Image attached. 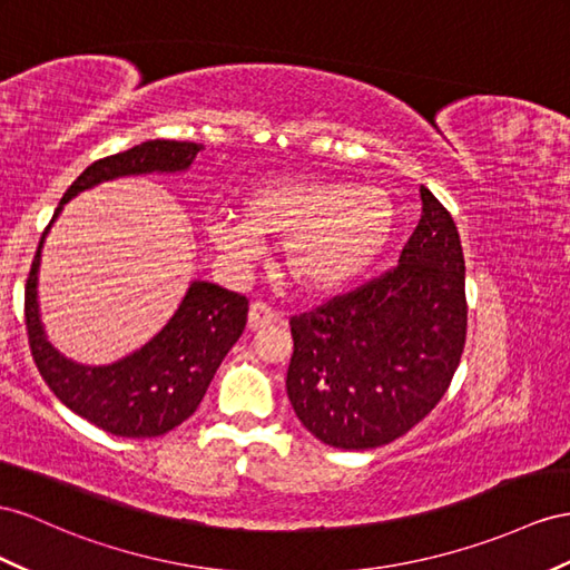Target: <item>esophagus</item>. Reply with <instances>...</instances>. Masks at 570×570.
Here are the masks:
<instances>
[{"label": "esophagus", "mask_w": 570, "mask_h": 570, "mask_svg": "<svg viewBox=\"0 0 570 570\" xmlns=\"http://www.w3.org/2000/svg\"><path fill=\"white\" fill-rule=\"evenodd\" d=\"M276 320H279V313H276L274 308H269L267 303L255 301L250 305V313H247V327H250V330H262V327L274 325Z\"/></svg>", "instance_id": "34e87169"}]
</instances>
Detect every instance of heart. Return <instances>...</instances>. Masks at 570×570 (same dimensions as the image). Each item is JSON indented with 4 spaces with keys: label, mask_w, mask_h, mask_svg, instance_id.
<instances>
[{
    "label": "heart",
    "mask_w": 570,
    "mask_h": 570,
    "mask_svg": "<svg viewBox=\"0 0 570 570\" xmlns=\"http://www.w3.org/2000/svg\"><path fill=\"white\" fill-rule=\"evenodd\" d=\"M392 228L395 204L381 187L286 178L255 187L240 202V218L214 216L207 236L236 267L253 265L262 240H284L282 267L288 282L305 294L325 296L371 269Z\"/></svg>",
    "instance_id": "obj_1"
}]
</instances>
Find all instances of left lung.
I'll return each mask as SVG.
<instances>
[{
    "label": "left lung",
    "mask_w": 570,
    "mask_h": 570,
    "mask_svg": "<svg viewBox=\"0 0 570 570\" xmlns=\"http://www.w3.org/2000/svg\"><path fill=\"white\" fill-rule=\"evenodd\" d=\"M400 262L288 320L286 392L317 441L368 450L412 431L448 392L466 340L464 255L450 212L421 187Z\"/></svg>",
    "instance_id": "obj_1"
}]
</instances>
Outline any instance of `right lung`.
Listing matches in <instances>:
<instances>
[{
	"label": "right lung",
	"mask_w": 570,
	"mask_h": 570,
	"mask_svg": "<svg viewBox=\"0 0 570 570\" xmlns=\"http://www.w3.org/2000/svg\"><path fill=\"white\" fill-rule=\"evenodd\" d=\"M197 151L199 146L195 141L154 139L129 151L100 158L69 185L52 222L62 212V204L83 189L120 175L185 170ZM48 228L42 230V238ZM42 238L26 279L23 317L36 368L55 397L112 435L156 438L180 426L195 414L216 368L243 334L247 298L216 284L195 282L170 323L139 352L112 366H79L57 354L40 327L36 282Z\"/></svg>",
	"instance_id": "1"
}]
</instances>
